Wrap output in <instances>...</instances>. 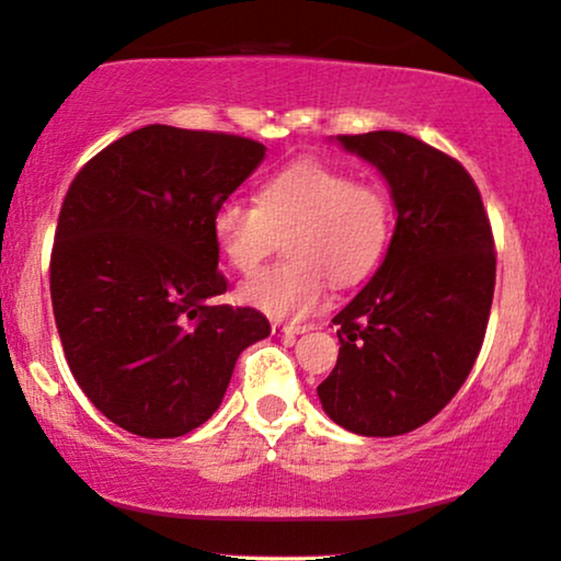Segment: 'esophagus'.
<instances>
[{
    "label": "esophagus",
    "instance_id": "esophagus-1",
    "mask_svg": "<svg viewBox=\"0 0 561 561\" xmlns=\"http://www.w3.org/2000/svg\"><path fill=\"white\" fill-rule=\"evenodd\" d=\"M271 329H273V334L283 336L286 342H296V336L309 332L311 324H280V321H273Z\"/></svg>",
    "mask_w": 561,
    "mask_h": 561
}]
</instances>
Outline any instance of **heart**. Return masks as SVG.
Returning a JSON list of instances; mask_svg holds the SVG:
<instances>
[{
    "label": "heart",
    "mask_w": 561,
    "mask_h": 561,
    "mask_svg": "<svg viewBox=\"0 0 561 561\" xmlns=\"http://www.w3.org/2000/svg\"><path fill=\"white\" fill-rule=\"evenodd\" d=\"M393 229V204L378 183L342 168L298 160L265 179L255 204L227 198L211 232L232 271L250 275L286 237V263L244 280L237 298L273 319H301L324 301L329 280L350 288L380 263Z\"/></svg>",
    "instance_id": "heart-1"
}]
</instances>
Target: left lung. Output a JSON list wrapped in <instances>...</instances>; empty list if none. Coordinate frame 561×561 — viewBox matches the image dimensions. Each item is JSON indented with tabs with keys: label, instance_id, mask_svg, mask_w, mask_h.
<instances>
[{
	"label": "left lung",
	"instance_id": "obj_1",
	"mask_svg": "<svg viewBox=\"0 0 561 561\" xmlns=\"http://www.w3.org/2000/svg\"><path fill=\"white\" fill-rule=\"evenodd\" d=\"M380 168L398 211L388 255L334 317L340 357L317 388L336 424L398 436L432 421L480 355L495 290V242L465 165L403 133L336 135Z\"/></svg>",
	"mask_w": 561,
	"mask_h": 561
}]
</instances>
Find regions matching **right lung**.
Here are the masks:
<instances>
[{"label": "right lung", "instance_id": "right-lung-1", "mask_svg": "<svg viewBox=\"0 0 561 561\" xmlns=\"http://www.w3.org/2000/svg\"><path fill=\"white\" fill-rule=\"evenodd\" d=\"M250 137L148 125L76 173L50 252L68 367L106 419L173 439L219 409L244 347L271 334L227 294L211 219L255 171Z\"/></svg>", "mask_w": 561, "mask_h": 561}]
</instances>
